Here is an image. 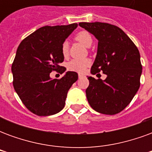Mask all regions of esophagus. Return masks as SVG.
Returning a JSON list of instances; mask_svg holds the SVG:
<instances>
[{
    "label": "esophagus",
    "mask_w": 152,
    "mask_h": 152,
    "mask_svg": "<svg viewBox=\"0 0 152 152\" xmlns=\"http://www.w3.org/2000/svg\"><path fill=\"white\" fill-rule=\"evenodd\" d=\"M84 75H80V74L79 76H78V77H79V79H80V78H83V77H84Z\"/></svg>",
    "instance_id": "obj_1"
}]
</instances>
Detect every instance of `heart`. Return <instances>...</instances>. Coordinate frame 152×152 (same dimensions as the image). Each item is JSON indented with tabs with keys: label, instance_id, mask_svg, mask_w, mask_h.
Listing matches in <instances>:
<instances>
[{
	"label": "heart",
	"instance_id": "b5f03b06",
	"mask_svg": "<svg viewBox=\"0 0 152 152\" xmlns=\"http://www.w3.org/2000/svg\"><path fill=\"white\" fill-rule=\"evenodd\" d=\"M75 39L86 47H90L93 43V37L91 34L87 31H80L75 36ZM61 51L64 57H66L69 53V45L66 41L62 44ZM90 61L89 59H72L67 63L66 67L69 71L76 72L82 73L86 71V67L89 66Z\"/></svg>",
	"mask_w": 152,
	"mask_h": 152
}]
</instances>
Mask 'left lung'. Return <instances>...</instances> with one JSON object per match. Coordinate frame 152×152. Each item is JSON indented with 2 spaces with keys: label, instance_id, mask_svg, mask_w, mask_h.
<instances>
[{
  "label": "left lung",
  "instance_id": "left-lung-1",
  "mask_svg": "<svg viewBox=\"0 0 152 152\" xmlns=\"http://www.w3.org/2000/svg\"><path fill=\"white\" fill-rule=\"evenodd\" d=\"M80 27L99 40L91 73L102 72L105 80L88 76L86 97L96 112L117 114L127 107L140 86V53L130 38L115 25L106 23H80Z\"/></svg>",
  "mask_w": 152,
  "mask_h": 152
}]
</instances>
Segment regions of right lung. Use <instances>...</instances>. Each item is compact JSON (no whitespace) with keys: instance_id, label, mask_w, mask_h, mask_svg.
Listing matches in <instances>:
<instances>
[{"instance_id":"add662e5","label":"right lung","mask_w":152,"mask_h":152,"mask_svg":"<svg viewBox=\"0 0 152 152\" xmlns=\"http://www.w3.org/2000/svg\"><path fill=\"white\" fill-rule=\"evenodd\" d=\"M78 24L45 26L22 40L12 64L13 86L27 108L45 116L62 111L68 90L78 79L75 72H66L61 79H51L50 74L66 71L60 66L64 56L62 44ZM60 70H59V69Z\"/></svg>"}]
</instances>
